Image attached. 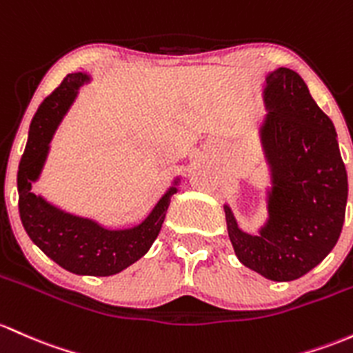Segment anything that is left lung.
<instances>
[{
  "label": "left lung",
  "instance_id": "1",
  "mask_svg": "<svg viewBox=\"0 0 353 353\" xmlns=\"http://www.w3.org/2000/svg\"><path fill=\"white\" fill-rule=\"evenodd\" d=\"M268 108L261 127L271 169L270 219L258 236L243 233L228 206L230 239L239 261L273 281L307 274L334 250L348 196L347 170L332 120L296 72L266 77Z\"/></svg>",
  "mask_w": 353,
  "mask_h": 353
}]
</instances>
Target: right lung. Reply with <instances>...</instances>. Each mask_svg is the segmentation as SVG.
I'll list each match as a JSON object with an SVG mask.
<instances>
[{
	"label": "right lung",
	"mask_w": 353,
	"mask_h": 353,
	"mask_svg": "<svg viewBox=\"0 0 353 353\" xmlns=\"http://www.w3.org/2000/svg\"><path fill=\"white\" fill-rule=\"evenodd\" d=\"M87 80L83 73H70L38 107L18 169V208L30 239L57 265L75 274L110 276L149 251L161 231L176 188L162 196L144 223L120 231L105 230L95 221L68 214L32 192V184L40 176L58 123L72 105L80 85Z\"/></svg>",
	"instance_id": "1"
}]
</instances>
